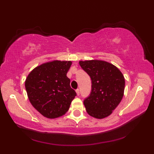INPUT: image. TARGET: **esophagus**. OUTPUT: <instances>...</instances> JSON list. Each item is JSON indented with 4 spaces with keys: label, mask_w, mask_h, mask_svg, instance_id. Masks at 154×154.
I'll return each mask as SVG.
<instances>
[{
    "label": "esophagus",
    "mask_w": 154,
    "mask_h": 154,
    "mask_svg": "<svg viewBox=\"0 0 154 154\" xmlns=\"http://www.w3.org/2000/svg\"><path fill=\"white\" fill-rule=\"evenodd\" d=\"M75 92H76L77 95L79 96V94H80V90H79V89H77L76 90H75Z\"/></svg>",
    "instance_id": "esophagus-1"
}]
</instances>
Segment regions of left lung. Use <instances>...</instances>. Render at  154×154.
I'll return each mask as SVG.
<instances>
[{
	"label": "left lung",
	"mask_w": 154,
	"mask_h": 154,
	"mask_svg": "<svg viewBox=\"0 0 154 154\" xmlns=\"http://www.w3.org/2000/svg\"><path fill=\"white\" fill-rule=\"evenodd\" d=\"M80 66L90 75L92 90L83 104L91 116L102 119L109 116L121 102L125 79L121 71L102 60L80 61Z\"/></svg>",
	"instance_id": "obj_1"
}]
</instances>
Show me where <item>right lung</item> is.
<instances>
[{
    "label": "right lung",
    "instance_id": "add662e5",
    "mask_svg": "<svg viewBox=\"0 0 154 154\" xmlns=\"http://www.w3.org/2000/svg\"><path fill=\"white\" fill-rule=\"evenodd\" d=\"M72 62L54 60L38 66L25 81L29 100L38 112L48 119H56L68 111L76 92L66 76Z\"/></svg>",
    "mask_w": 154,
    "mask_h": 154
}]
</instances>
